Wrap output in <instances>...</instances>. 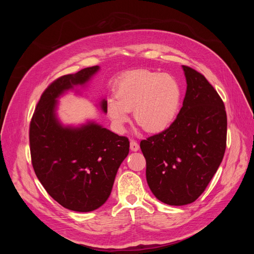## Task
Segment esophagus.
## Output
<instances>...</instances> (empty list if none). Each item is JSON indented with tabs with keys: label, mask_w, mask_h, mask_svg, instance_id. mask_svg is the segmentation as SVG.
<instances>
[{
	"label": "esophagus",
	"mask_w": 254,
	"mask_h": 254,
	"mask_svg": "<svg viewBox=\"0 0 254 254\" xmlns=\"http://www.w3.org/2000/svg\"><path fill=\"white\" fill-rule=\"evenodd\" d=\"M129 147H130V150H131L132 152H137V151L139 150V146H138V143H137L135 140H130Z\"/></svg>",
	"instance_id": "1"
}]
</instances>
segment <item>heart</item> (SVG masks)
I'll list each match as a JSON object with an SVG mask.
<instances>
[{"label":"heart","instance_id":"b5f03b06","mask_svg":"<svg viewBox=\"0 0 254 254\" xmlns=\"http://www.w3.org/2000/svg\"><path fill=\"white\" fill-rule=\"evenodd\" d=\"M116 97L106 101V114L119 131L129 122V112L149 133H161L175 122L182 101V87L171 74L138 69L118 85Z\"/></svg>","mask_w":254,"mask_h":254}]
</instances>
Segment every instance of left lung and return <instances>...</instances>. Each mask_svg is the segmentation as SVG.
I'll list each match as a JSON object with an SVG mask.
<instances>
[{"mask_svg":"<svg viewBox=\"0 0 254 254\" xmlns=\"http://www.w3.org/2000/svg\"><path fill=\"white\" fill-rule=\"evenodd\" d=\"M183 106L165 131L140 141L147 182L158 200L187 205L204 192L226 149L227 117L219 94L196 70L183 65Z\"/></svg>","mask_w":254,"mask_h":254,"instance_id":"left-lung-1","label":"left lung"}]
</instances>
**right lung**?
<instances>
[{
	"instance_id": "obj_1",
	"label": "right lung",
	"mask_w": 254,
	"mask_h": 254,
	"mask_svg": "<svg viewBox=\"0 0 254 254\" xmlns=\"http://www.w3.org/2000/svg\"><path fill=\"white\" fill-rule=\"evenodd\" d=\"M99 66L84 68L51 83L41 95L30 124V151L36 176L47 193L66 209L90 212L110 197L118 170L129 152L126 136L94 121L65 126L58 99L77 86L85 87ZM106 114V100L98 104Z\"/></svg>"
}]
</instances>
